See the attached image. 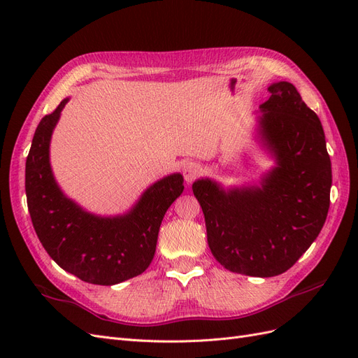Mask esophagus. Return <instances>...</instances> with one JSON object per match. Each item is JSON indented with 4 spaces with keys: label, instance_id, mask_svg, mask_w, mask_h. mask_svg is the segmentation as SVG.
Masks as SVG:
<instances>
[{
    "label": "esophagus",
    "instance_id": "obj_1",
    "mask_svg": "<svg viewBox=\"0 0 358 358\" xmlns=\"http://www.w3.org/2000/svg\"><path fill=\"white\" fill-rule=\"evenodd\" d=\"M182 171H183V178H185L187 183L189 185V183H192L201 175L203 169L200 167V164H197V162H187V164L183 166Z\"/></svg>",
    "mask_w": 358,
    "mask_h": 358
}]
</instances>
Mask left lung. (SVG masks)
<instances>
[{
    "label": "left lung",
    "instance_id": "left-lung-1",
    "mask_svg": "<svg viewBox=\"0 0 358 358\" xmlns=\"http://www.w3.org/2000/svg\"><path fill=\"white\" fill-rule=\"evenodd\" d=\"M268 92L258 138L276 166L258 185L224 189L208 178L192 183L216 262L255 278L287 272L308 251L326 222L331 188L320 117L289 82L272 83Z\"/></svg>",
    "mask_w": 358,
    "mask_h": 358
}]
</instances>
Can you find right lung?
I'll return each mask as SVG.
<instances>
[{
  "mask_svg": "<svg viewBox=\"0 0 358 358\" xmlns=\"http://www.w3.org/2000/svg\"><path fill=\"white\" fill-rule=\"evenodd\" d=\"M64 99L41 119L25 166L27 203L46 252L66 272L85 282L115 285L143 273L155 255L162 218L183 191L180 173L152 183L124 215L99 216L69 199L52 173L49 148Z\"/></svg>",
  "mask_w": 358,
  "mask_h": 358,
  "instance_id": "add662e5",
  "label": "right lung"
}]
</instances>
